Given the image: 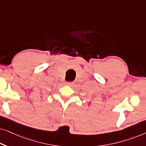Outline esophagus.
Instances as JSON below:
<instances>
[{"mask_svg": "<svg viewBox=\"0 0 146 146\" xmlns=\"http://www.w3.org/2000/svg\"><path fill=\"white\" fill-rule=\"evenodd\" d=\"M66 84L68 86H72L73 84V82H66Z\"/></svg>", "mask_w": 146, "mask_h": 146, "instance_id": "34e87169", "label": "esophagus"}]
</instances>
